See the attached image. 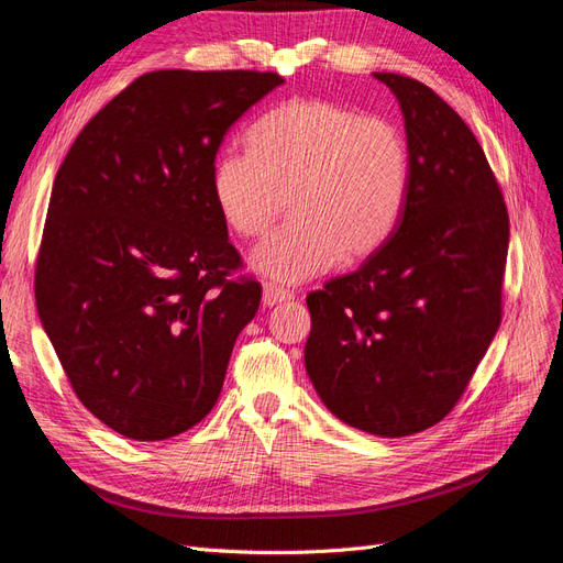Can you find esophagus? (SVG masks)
Here are the masks:
<instances>
[{"instance_id": "34e87169", "label": "esophagus", "mask_w": 563, "mask_h": 563, "mask_svg": "<svg viewBox=\"0 0 563 563\" xmlns=\"http://www.w3.org/2000/svg\"><path fill=\"white\" fill-rule=\"evenodd\" d=\"M294 294L286 291V288L277 286V284H263V305L265 308H272V305H279V302H286L291 300Z\"/></svg>"}]
</instances>
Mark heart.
<instances>
[{"instance_id": "1", "label": "heart", "mask_w": 563, "mask_h": 563, "mask_svg": "<svg viewBox=\"0 0 563 563\" xmlns=\"http://www.w3.org/2000/svg\"><path fill=\"white\" fill-rule=\"evenodd\" d=\"M251 152H223L211 190L225 225L255 240L282 216L294 218L251 253L261 275L296 284L376 251L404 213L411 155L383 117L331 100L298 98L249 129Z\"/></svg>"}]
</instances>
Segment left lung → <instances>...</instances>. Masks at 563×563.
I'll use <instances>...</instances> for the list:
<instances>
[{
	"mask_svg": "<svg viewBox=\"0 0 563 563\" xmlns=\"http://www.w3.org/2000/svg\"><path fill=\"white\" fill-rule=\"evenodd\" d=\"M373 77L399 100L411 187L362 267L308 296L305 368L350 428L408 437L449 416L500 327L509 218L460 114L418 79Z\"/></svg>",
	"mask_w": 563,
	"mask_h": 563,
	"instance_id": "left-lung-1",
	"label": "left lung"
}]
</instances>
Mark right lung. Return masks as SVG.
I'll list each match as a JSON object with an SVG mask.
<instances>
[{"mask_svg":"<svg viewBox=\"0 0 563 563\" xmlns=\"http://www.w3.org/2000/svg\"><path fill=\"white\" fill-rule=\"evenodd\" d=\"M277 73L157 70L114 96L60 164L35 298L75 395L135 441L176 437L223 389L258 312L211 190L218 147Z\"/></svg>","mask_w":563,"mask_h":563,"instance_id":"add662e5","label":"right lung"}]
</instances>
